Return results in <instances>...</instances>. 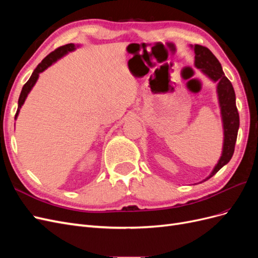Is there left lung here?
I'll list each match as a JSON object with an SVG mask.
<instances>
[{
    "mask_svg": "<svg viewBox=\"0 0 258 258\" xmlns=\"http://www.w3.org/2000/svg\"><path fill=\"white\" fill-rule=\"evenodd\" d=\"M190 48L195 52V67L200 69V71L207 77L216 83V93L218 99V105L221 108V117L224 130V142L222 148V155L218 159L212 172L205 182L212 177L218 170H221L225 165H227L231 159L235 145L237 141L239 130V113L236 106V93L233 90L230 81L225 76L220 61L207 47L201 45H190Z\"/></svg>",
    "mask_w": 258,
    "mask_h": 258,
    "instance_id": "1",
    "label": "left lung"
}]
</instances>
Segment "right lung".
<instances>
[{"instance_id": "obj_1", "label": "right lung", "mask_w": 258, "mask_h": 258, "mask_svg": "<svg viewBox=\"0 0 258 258\" xmlns=\"http://www.w3.org/2000/svg\"><path fill=\"white\" fill-rule=\"evenodd\" d=\"M79 47H80V45H74L72 43L71 44H67L64 46H61V47L57 48L56 50L52 51L51 53H49L47 57L43 59V61L36 67V69L33 71L32 75L30 76L29 81L25 85H23L22 90L20 92V96H19V100H18V110H17L16 115H15V120L17 119V117H18L19 112H20V108L23 105V103H25V101H26L28 95L30 93V91L32 90V88L34 87V85L36 84L40 74L42 72H44L46 69H48L51 64H53L54 62L58 61L62 57H64L66 54H68L69 52L74 51L76 48H79Z\"/></svg>"}]
</instances>
